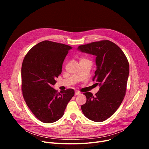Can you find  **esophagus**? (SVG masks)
<instances>
[{
  "label": "esophagus",
  "mask_w": 149,
  "mask_h": 149,
  "mask_svg": "<svg viewBox=\"0 0 149 149\" xmlns=\"http://www.w3.org/2000/svg\"><path fill=\"white\" fill-rule=\"evenodd\" d=\"M80 92L79 91H76L75 92V95H79V94H80Z\"/></svg>",
  "instance_id": "34e87169"
}]
</instances>
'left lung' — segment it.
Listing matches in <instances>:
<instances>
[{
	"instance_id": "left-lung-1",
	"label": "left lung",
	"mask_w": 149,
	"mask_h": 149,
	"mask_svg": "<svg viewBox=\"0 0 149 149\" xmlns=\"http://www.w3.org/2000/svg\"><path fill=\"white\" fill-rule=\"evenodd\" d=\"M77 49L96 56L97 70L93 81H96L99 91L94 96L85 93L86 104L81 106L87 118L102 122L110 117L118 109L125 94L129 75V63L123 51L108 40L82 45Z\"/></svg>"
}]
</instances>
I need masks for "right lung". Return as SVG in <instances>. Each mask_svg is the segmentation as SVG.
Masks as SVG:
<instances>
[{
	"label": "right lung",
	"instance_id": "add662e5",
	"mask_svg": "<svg viewBox=\"0 0 149 149\" xmlns=\"http://www.w3.org/2000/svg\"><path fill=\"white\" fill-rule=\"evenodd\" d=\"M72 48L49 40L39 42L24 58L21 75L24 100L29 109L40 121L52 123L64 114L74 90L59 93L52 88L61 74L63 61Z\"/></svg>",
	"mask_w": 149,
	"mask_h": 149
}]
</instances>
